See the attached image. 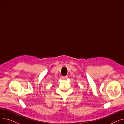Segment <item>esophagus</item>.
I'll return each instance as SVG.
<instances>
[{"label":"esophagus","mask_w":124,"mask_h":124,"mask_svg":"<svg viewBox=\"0 0 124 124\" xmlns=\"http://www.w3.org/2000/svg\"><path fill=\"white\" fill-rule=\"evenodd\" d=\"M68 78V76H62V79L63 80H66Z\"/></svg>","instance_id":"obj_1"}]
</instances>
